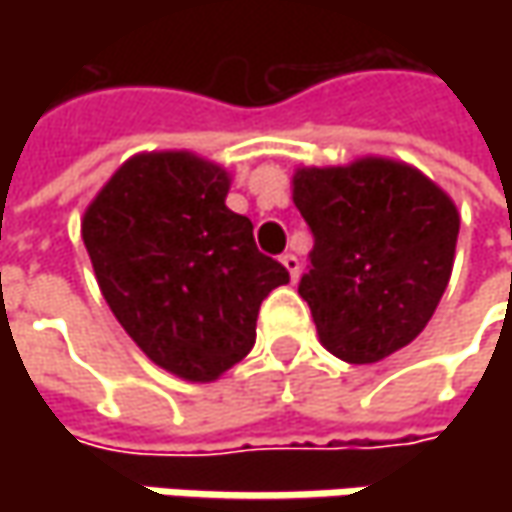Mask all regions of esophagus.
I'll use <instances>...</instances> for the list:
<instances>
[{"label":"esophagus","instance_id":"34e87169","mask_svg":"<svg viewBox=\"0 0 512 512\" xmlns=\"http://www.w3.org/2000/svg\"><path fill=\"white\" fill-rule=\"evenodd\" d=\"M282 265L287 267V273H290V279H293V282H296V279H299V256H296V253H285V256H282Z\"/></svg>","mask_w":512,"mask_h":512}]
</instances>
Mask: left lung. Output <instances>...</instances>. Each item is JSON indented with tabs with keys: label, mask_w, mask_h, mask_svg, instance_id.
<instances>
[{
	"label": "left lung",
	"mask_w": 512,
	"mask_h": 512,
	"mask_svg": "<svg viewBox=\"0 0 512 512\" xmlns=\"http://www.w3.org/2000/svg\"><path fill=\"white\" fill-rule=\"evenodd\" d=\"M293 202L313 233L299 282L319 339L350 364L410 344L450 282L459 210L442 187L393 159L299 168Z\"/></svg>",
	"instance_id": "obj_1"
}]
</instances>
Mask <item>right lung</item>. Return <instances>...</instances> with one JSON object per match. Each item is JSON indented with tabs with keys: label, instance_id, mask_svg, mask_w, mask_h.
Returning <instances> with one entry per match:
<instances>
[{
	"label": "right lung",
	"instance_id": "1",
	"mask_svg": "<svg viewBox=\"0 0 512 512\" xmlns=\"http://www.w3.org/2000/svg\"><path fill=\"white\" fill-rule=\"evenodd\" d=\"M225 168L187 150L139 153L82 219L105 302L150 362L213 382L256 342L259 307L290 282L259 253L253 222L225 205Z\"/></svg>",
	"mask_w": 512,
	"mask_h": 512
}]
</instances>
